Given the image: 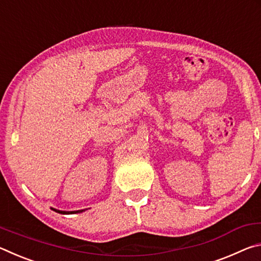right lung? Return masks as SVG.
<instances>
[{
    "instance_id": "obj_1",
    "label": "right lung",
    "mask_w": 261,
    "mask_h": 261,
    "mask_svg": "<svg viewBox=\"0 0 261 261\" xmlns=\"http://www.w3.org/2000/svg\"><path fill=\"white\" fill-rule=\"evenodd\" d=\"M53 210H54L55 212H57V213H60V214H76V213H82V212L84 211V210H79V211L67 212V211H60V210H55V208H53Z\"/></svg>"
}]
</instances>
